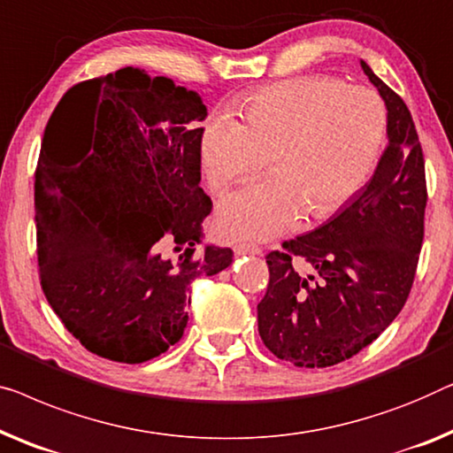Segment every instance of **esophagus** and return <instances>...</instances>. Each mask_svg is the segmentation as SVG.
<instances>
[{
  "instance_id": "1",
  "label": "esophagus",
  "mask_w": 453,
  "mask_h": 453,
  "mask_svg": "<svg viewBox=\"0 0 453 453\" xmlns=\"http://www.w3.org/2000/svg\"><path fill=\"white\" fill-rule=\"evenodd\" d=\"M261 249L257 245H249V242H239L234 245V255H259Z\"/></svg>"
}]
</instances>
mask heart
Returning <instances> with one entry per match:
<instances>
[{
    "instance_id": "b5f03b06",
    "label": "heart",
    "mask_w": 453,
    "mask_h": 453,
    "mask_svg": "<svg viewBox=\"0 0 453 453\" xmlns=\"http://www.w3.org/2000/svg\"><path fill=\"white\" fill-rule=\"evenodd\" d=\"M242 121L212 114L200 136L202 167L216 194L257 175L272 157L273 180L253 183L220 204L226 239H265L300 212L326 219L362 188L386 133L384 104L372 89L329 75H303L251 91Z\"/></svg>"
}]
</instances>
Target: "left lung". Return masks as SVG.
<instances>
[{
	"label": "left lung",
	"mask_w": 453,
	"mask_h": 453,
	"mask_svg": "<svg viewBox=\"0 0 453 453\" xmlns=\"http://www.w3.org/2000/svg\"><path fill=\"white\" fill-rule=\"evenodd\" d=\"M388 110L372 180L314 231L267 253L259 335L275 357L329 368L378 339L409 298L425 234V159L412 116L362 61Z\"/></svg>",
	"instance_id": "1"
}]
</instances>
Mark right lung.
<instances>
[{
  "mask_svg": "<svg viewBox=\"0 0 453 453\" xmlns=\"http://www.w3.org/2000/svg\"><path fill=\"white\" fill-rule=\"evenodd\" d=\"M206 114L196 91L124 67L73 85L49 118L35 173L38 275L96 356L165 353L188 325L189 284L233 264L231 249H198L212 211L200 188Z\"/></svg>",
  "mask_w": 453,
  "mask_h": 453,
  "instance_id": "1",
  "label": "right lung"
}]
</instances>
